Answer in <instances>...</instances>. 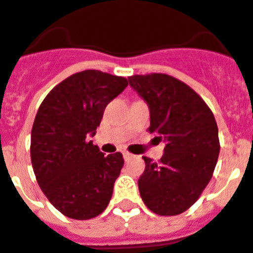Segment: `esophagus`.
I'll list each match as a JSON object with an SVG mask.
<instances>
[{"label": "esophagus", "mask_w": 253, "mask_h": 253, "mask_svg": "<svg viewBox=\"0 0 253 253\" xmlns=\"http://www.w3.org/2000/svg\"><path fill=\"white\" fill-rule=\"evenodd\" d=\"M123 155H124L125 161H129V159L133 158V154H130V153H128V151H124V153H123Z\"/></svg>", "instance_id": "esophagus-1"}]
</instances>
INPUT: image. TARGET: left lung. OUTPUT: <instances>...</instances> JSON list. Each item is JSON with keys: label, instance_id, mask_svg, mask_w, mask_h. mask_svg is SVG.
<instances>
[{"label": "left lung", "instance_id": "8db88e82", "mask_svg": "<svg viewBox=\"0 0 253 253\" xmlns=\"http://www.w3.org/2000/svg\"><path fill=\"white\" fill-rule=\"evenodd\" d=\"M150 110L149 132L165 141L159 162L142 157L139 195L158 215H177L199 200L213 176L219 154L213 112L195 90L163 73L129 77Z\"/></svg>", "mask_w": 253, "mask_h": 253}]
</instances>
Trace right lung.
I'll return each mask as SVG.
<instances>
[{"label":"right lung","mask_w":253,"mask_h":253,"mask_svg":"<svg viewBox=\"0 0 253 253\" xmlns=\"http://www.w3.org/2000/svg\"><path fill=\"white\" fill-rule=\"evenodd\" d=\"M128 81L99 70L68 77L40 104L31 130V162L36 180L58 211L90 219L110 204L124 166L121 153L104 155L95 136L107 104Z\"/></svg>","instance_id":"1"}]
</instances>
